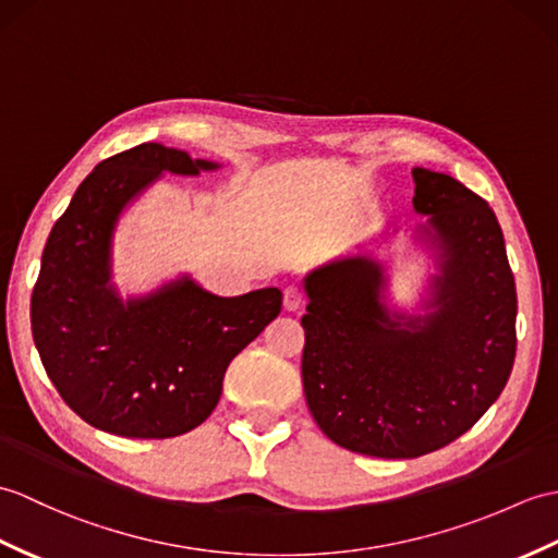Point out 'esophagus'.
<instances>
[{"label":"esophagus","instance_id":"obj_1","mask_svg":"<svg viewBox=\"0 0 558 558\" xmlns=\"http://www.w3.org/2000/svg\"><path fill=\"white\" fill-rule=\"evenodd\" d=\"M304 302H306V296H304V292L300 290V288H294V284H290V288H284V292H282V306H284V311H300L302 306H304Z\"/></svg>","mask_w":558,"mask_h":558}]
</instances>
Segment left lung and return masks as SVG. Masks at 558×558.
Returning a JSON list of instances; mask_svg holds the SVG:
<instances>
[{
	"label": "left lung",
	"instance_id": "obj_1",
	"mask_svg": "<svg viewBox=\"0 0 558 558\" xmlns=\"http://www.w3.org/2000/svg\"><path fill=\"white\" fill-rule=\"evenodd\" d=\"M413 209L439 250L437 311L390 320L383 268L368 252L304 278L302 383L311 416L335 445L416 459L454 442L507 385L515 359V282L499 220L473 190L413 168Z\"/></svg>",
	"mask_w": 558,
	"mask_h": 558
}]
</instances>
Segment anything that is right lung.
<instances>
[{
  "mask_svg": "<svg viewBox=\"0 0 558 558\" xmlns=\"http://www.w3.org/2000/svg\"><path fill=\"white\" fill-rule=\"evenodd\" d=\"M209 161L145 142L104 159L49 232L31 300L43 366L61 399L104 433L166 439L216 409L223 375L278 318L282 292L216 296L192 280L123 304L109 288L116 218L161 171L197 175Z\"/></svg>",
  "mask_w": 558,
  "mask_h": 558,
  "instance_id": "obj_1",
  "label": "right lung"
}]
</instances>
